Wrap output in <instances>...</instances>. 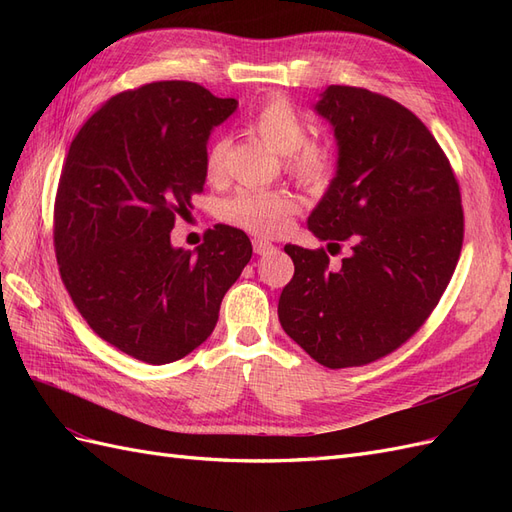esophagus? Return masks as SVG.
I'll list each match as a JSON object with an SVG mask.
<instances>
[{"instance_id": "obj_1", "label": "esophagus", "mask_w": 512, "mask_h": 512, "mask_svg": "<svg viewBox=\"0 0 512 512\" xmlns=\"http://www.w3.org/2000/svg\"><path fill=\"white\" fill-rule=\"evenodd\" d=\"M252 245H254V252H256L258 256H265V254H269V252L275 250V245H273L271 241H267V239H254Z\"/></svg>"}]
</instances>
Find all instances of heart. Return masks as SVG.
I'll use <instances>...</instances> for the list:
<instances>
[{"mask_svg": "<svg viewBox=\"0 0 512 512\" xmlns=\"http://www.w3.org/2000/svg\"><path fill=\"white\" fill-rule=\"evenodd\" d=\"M252 126L265 141L286 156V170L309 190L327 188L333 179L337 153L329 141L307 138L309 123L301 111L284 96L262 102ZM226 138H213L205 151V175L209 181L224 177ZM299 211V200L284 190H241L222 207V218L254 235L273 237L284 232Z\"/></svg>", "mask_w": 512, "mask_h": 512, "instance_id": "b5f03b06", "label": "heart"}]
</instances>
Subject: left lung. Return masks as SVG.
Instances as JSON below:
<instances>
[{"label": "left lung", "instance_id": "obj_1", "mask_svg": "<svg viewBox=\"0 0 512 512\" xmlns=\"http://www.w3.org/2000/svg\"><path fill=\"white\" fill-rule=\"evenodd\" d=\"M337 138V175L307 220L324 247L286 245L294 262L277 316L329 369L391 354L423 327L463 245L457 177L436 138L406 106L331 85L316 104Z\"/></svg>", "mask_w": 512, "mask_h": 512}]
</instances>
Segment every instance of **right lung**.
Returning <instances> with one entry per match:
<instances>
[{"instance_id":"obj_1","label":"right lung","mask_w":512,"mask_h":512,"mask_svg":"<svg viewBox=\"0 0 512 512\" xmlns=\"http://www.w3.org/2000/svg\"><path fill=\"white\" fill-rule=\"evenodd\" d=\"M237 108L190 81L121 91L91 115L61 168L53 241L74 307L138 361L183 359L213 333L226 290L252 258L215 224L194 252L170 245L205 188L209 134Z\"/></svg>"}]
</instances>
